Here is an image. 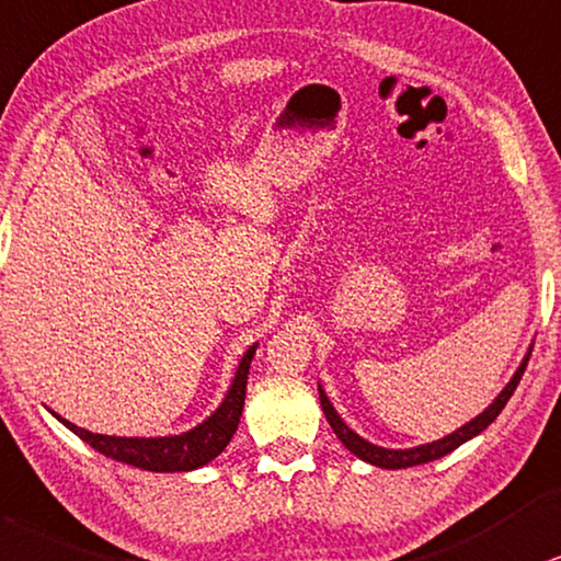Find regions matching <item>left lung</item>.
<instances>
[{
    "label": "left lung",
    "mask_w": 561,
    "mask_h": 561,
    "mask_svg": "<svg viewBox=\"0 0 561 561\" xmlns=\"http://www.w3.org/2000/svg\"><path fill=\"white\" fill-rule=\"evenodd\" d=\"M530 352H534V344L528 346V354H526V357H523L520 367H517L515 375H513V378H510L507 386L502 388L497 399L489 403V407L481 411L479 416H473L469 424H463V427H458L456 432H450V435H445V437H439V439H432V443H427V445H416V448L396 450V448H380V445L367 443V439L359 437L352 427H346V422L336 414V409H333V403L329 401V396H325V391H323L321 386H318V396H321V407H323L325 420H329L331 430L336 432V437L342 439L346 450H352L354 456H357L359 460H365V463L378 466V469H391V471L393 469H409V466H422V463H430V460H437V458L448 456V453L456 450L458 445L469 443L471 437H477L479 432H484L489 424L497 420L500 411L505 409V403L510 401V396L515 393V388H517V382H520L523 373H526Z\"/></svg>",
    "instance_id": "obj_1"
}]
</instances>
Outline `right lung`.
Wrapping results in <instances>:
<instances>
[{
  "label": "right lung",
  "instance_id": "right-lung-1",
  "mask_svg": "<svg viewBox=\"0 0 561 561\" xmlns=\"http://www.w3.org/2000/svg\"><path fill=\"white\" fill-rule=\"evenodd\" d=\"M256 346H248V352L240 359L236 378H232L230 391L215 409V414L207 416L194 430L181 432V435L168 437H116V435H98V432H88L77 427L69 420H61L54 414L64 427L72 430L77 437L84 439L90 448H95L103 456L122 463L137 466L145 471L158 473H173V471H194L215 460L219 453L228 448V443L236 435L240 414H243L245 403V386H248V370H251V359L256 354Z\"/></svg>",
  "mask_w": 561,
  "mask_h": 561
}]
</instances>
